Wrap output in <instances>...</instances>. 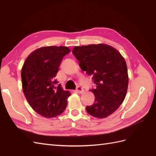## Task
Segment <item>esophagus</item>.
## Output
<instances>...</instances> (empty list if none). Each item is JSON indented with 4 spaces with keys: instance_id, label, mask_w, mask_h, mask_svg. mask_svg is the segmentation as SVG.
I'll list each match as a JSON object with an SVG mask.
<instances>
[{
    "instance_id": "34e87169",
    "label": "esophagus",
    "mask_w": 156,
    "mask_h": 156,
    "mask_svg": "<svg viewBox=\"0 0 156 156\" xmlns=\"http://www.w3.org/2000/svg\"><path fill=\"white\" fill-rule=\"evenodd\" d=\"M84 91V89L80 86H78L77 88H76V92H78V93H82V92H83Z\"/></svg>"
}]
</instances>
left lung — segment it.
Wrapping results in <instances>:
<instances>
[{"label":"left lung","instance_id":"1","mask_svg":"<svg viewBox=\"0 0 156 156\" xmlns=\"http://www.w3.org/2000/svg\"><path fill=\"white\" fill-rule=\"evenodd\" d=\"M72 54L82 71L92 76L96 84L93 105L87 106L88 114L105 118L117 110L124 101L128 88V73L124 58L117 49L106 44L74 48Z\"/></svg>","mask_w":156,"mask_h":156}]
</instances>
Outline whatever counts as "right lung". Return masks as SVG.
Masks as SVG:
<instances>
[{
  "mask_svg": "<svg viewBox=\"0 0 156 156\" xmlns=\"http://www.w3.org/2000/svg\"><path fill=\"white\" fill-rule=\"evenodd\" d=\"M68 47L48 46L36 49L21 69L23 90L29 104L38 114L52 118L62 114L71 94L64 91L55 77Z\"/></svg>",
  "mask_w": 156,
  "mask_h": 156,
  "instance_id": "add662e5",
  "label": "right lung"
}]
</instances>
